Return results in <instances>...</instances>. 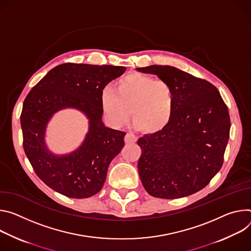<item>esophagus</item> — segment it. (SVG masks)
<instances>
[{
    "instance_id": "obj_1",
    "label": "esophagus",
    "mask_w": 251,
    "mask_h": 251,
    "mask_svg": "<svg viewBox=\"0 0 251 251\" xmlns=\"http://www.w3.org/2000/svg\"><path fill=\"white\" fill-rule=\"evenodd\" d=\"M136 141H137V137L134 134L130 133V132L126 133V136H125L126 144H134Z\"/></svg>"
}]
</instances>
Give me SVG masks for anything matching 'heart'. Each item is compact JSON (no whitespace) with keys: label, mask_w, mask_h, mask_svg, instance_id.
Listing matches in <instances>:
<instances>
[{"label":"heart","mask_w":251,"mask_h":251,"mask_svg":"<svg viewBox=\"0 0 251 251\" xmlns=\"http://www.w3.org/2000/svg\"><path fill=\"white\" fill-rule=\"evenodd\" d=\"M175 102L174 90L168 82L137 73L119 79L115 91L106 87L100 93L101 107L110 126H123L131 115L134 126L146 133L169 126Z\"/></svg>","instance_id":"heart-1"}]
</instances>
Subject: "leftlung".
Instances as JSON below:
<instances>
[{
	"instance_id": "obj_1",
	"label": "left lung",
	"mask_w": 251,
	"mask_h": 251,
	"mask_svg": "<svg viewBox=\"0 0 251 251\" xmlns=\"http://www.w3.org/2000/svg\"><path fill=\"white\" fill-rule=\"evenodd\" d=\"M169 83L175 110L169 126L138 138L137 169L149 194L180 199L205 187L219 172L228 143L230 118L217 89L171 66L137 68Z\"/></svg>"
}]
</instances>
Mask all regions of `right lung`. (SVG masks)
<instances>
[{"instance_id": "1", "label": "right lung", "mask_w": 251, "mask_h": 251, "mask_svg": "<svg viewBox=\"0 0 251 251\" xmlns=\"http://www.w3.org/2000/svg\"><path fill=\"white\" fill-rule=\"evenodd\" d=\"M125 67L63 64L51 69L27 94L21 115L23 146L36 175L51 189L72 199H87L102 187L108 165L125 146V131L104 126L100 93ZM78 109L89 131L78 149L58 156L44 142L46 125L57 111Z\"/></svg>"}]
</instances>
